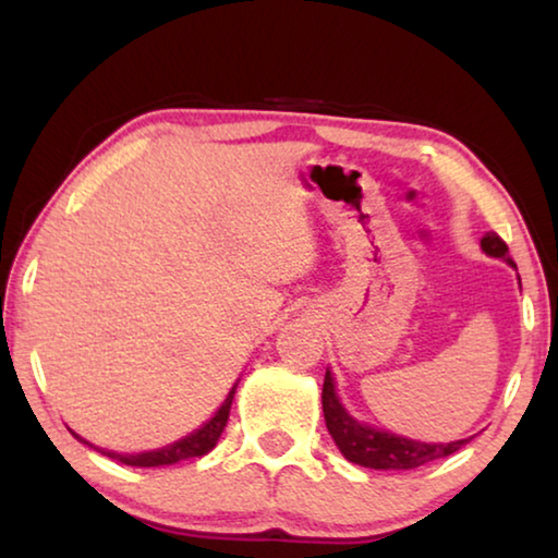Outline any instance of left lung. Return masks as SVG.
Returning a JSON list of instances; mask_svg holds the SVG:
<instances>
[{
	"label": "left lung",
	"instance_id": "obj_1",
	"mask_svg": "<svg viewBox=\"0 0 558 558\" xmlns=\"http://www.w3.org/2000/svg\"><path fill=\"white\" fill-rule=\"evenodd\" d=\"M482 250L488 256H496V259H504L509 262L511 267H517L509 256L507 242H504L496 231H488V234L482 239ZM322 409H324V418H327L331 439L337 441L339 451L359 466L391 469V471L418 469L428 464V461L449 457V453L459 451L469 441V439H461L451 444H424V441H414V439H407V436L379 432V428L354 422V418L344 411V407L339 404L337 391H333L331 372H327V376H324Z\"/></svg>",
	"mask_w": 558,
	"mask_h": 558
}]
</instances>
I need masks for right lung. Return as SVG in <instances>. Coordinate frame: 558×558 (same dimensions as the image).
Segmentation results:
<instances>
[{
	"label": "right lung",
	"mask_w": 558,
	"mask_h": 558,
	"mask_svg": "<svg viewBox=\"0 0 558 558\" xmlns=\"http://www.w3.org/2000/svg\"><path fill=\"white\" fill-rule=\"evenodd\" d=\"M234 391H236V384H234V389L229 391V397L225 399L221 409L211 416V422H207L202 428H196V432L186 436V439L171 444V447H165L159 451H147V453H114V451H101V453H107V457L114 459V461H122V464H126V466H144V469H147V466H169V464H177V461H184V459L204 457V453H209L214 447H217L219 436H221V432H225L227 418H229V409H231V399H234ZM76 439L84 441L82 436H76ZM84 444H87V441H84Z\"/></svg>",
	"instance_id": "right-lung-1"
}]
</instances>
